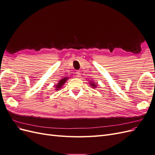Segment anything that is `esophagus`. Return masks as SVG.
Segmentation results:
<instances>
[{
  "mask_svg": "<svg viewBox=\"0 0 155 155\" xmlns=\"http://www.w3.org/2000/svg\"><path fill=\"white\" fill-rule=\"evenodd\" d=\"M76 75H77V76H80V75H81L80 71H79V70H78V71H76Z\"/></svg>",
  "mask_w": 155,
  "mask_h": 155,
  "instance_id": "34e87169",
  "label": "esophagus"
}]
</instances>
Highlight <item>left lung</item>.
<instances>
[{"instance_id": "8db88e82", "label": "left lung", "mask_w": 155, "mask_h": 155, "mask_svg": "<svg viewBox=\"0 0 155 155\" xmlns=\"http://www.w3.org/2000/svg\"><path fill=\"white\" fill-rule=\"evenodd\" d=\"M91 86L93 87L94 88L96 87V85H95V84H93V83H91Z\"/></svg>"}]
</instances>
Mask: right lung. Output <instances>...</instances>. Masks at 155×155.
<instances>
[{"label":"right lung","mask_w":155,"mask_h":155,"mask_svg":"<svg viewBox=\"0 0 155 155\" xmlns=\"http://www.w3.org/2000/svg\"><path fill=\"white\" fill-rule=\"evenodd\" d=\"M68 79V78H64L63 79H61V80H60V81H59L58 85H57V87H55L56 88L59 89V88H60L61 87L63 86V84H64L65 82H66V81H67Z\"/></svg>","instance_id":"obj_1"}]
</instances>
